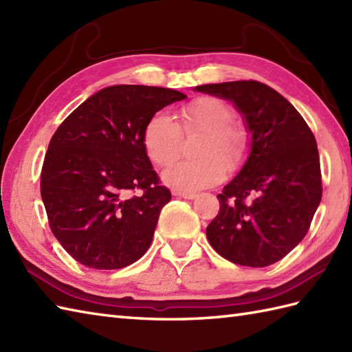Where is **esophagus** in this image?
I'll return each mask as SVG.
<instances>
[{"label":"esophagus","mask_w":352,"mask_h":352,"mask_svg":"<svg viewBox=\"0 0 352 352\" xmlns=\"http://www.w3.org/2000/svg\"><path fill=\"white\" fill-rule=\"evenodd\" d=\"M174 195L178 198H184V199H193L197 197V193L193 192H182V190H174Z\"/></svg>","instance_id":"esophagus-1"}]
</instances>
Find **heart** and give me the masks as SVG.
Masks as SVG:
<instances>
[{"instance_id": "heart-1", "label": "heart", "mask_w": 352, "mask_h": 352, "mask_svg": "<svg viewBox=\"0 0 352 352\" xmlns=\"http://www.w3.org/2000/svg\"><path fill=\"white\" fill-rule=\"evenodd\" d=\"M234 111L227 102L214 96H201L180 107L178 122L163 113H155L145 125L144 148L159 168L177 162L183 149V134L204 133L199 140V159L175 164L163 174L170 188L182 192H197L219 183L227 164L234 169L245 159L246 134L233 124Z\"/></svg>"}]
</instances>
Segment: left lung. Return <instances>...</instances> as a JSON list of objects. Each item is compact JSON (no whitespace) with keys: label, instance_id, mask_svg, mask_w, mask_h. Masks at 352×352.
<instances>
[{"label":"left lung","instance_id":"8db88e82","mask_svg":"<svg viewBox=\"0 0 352 352\" xmlns=\"http://www.w3.org/2000/svg\"><path fill=\"white\" fill-rule=\"evenodd\" d=\"M233 101L251 131V153L218 195L208 223L213 250L241 266L265 267L286 257L307 234L322 198L316 139L292 104L256 80L197 86Z\"/></svg>","mask_w":352,"mask_h":352}]
</instances>
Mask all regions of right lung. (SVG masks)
<instances>
[{"label":"right lung","mask_w":352,"mask_h":352,"mask_svg":"<svg viewBox=\"0 0 352 352\" xmlns=\"http://www.w3.org/2000/svg\"><path fill=\"white\" fill-rule=\"evenodd\" d=\"M184 98L166 87L110 86L58 125L45 154L41 195L52 234L78 263L121 269L149 248L170 190L148 159L144 130L155 111Z\"/></svg>","instance_id":"right-lung-1"}]
</instances>
